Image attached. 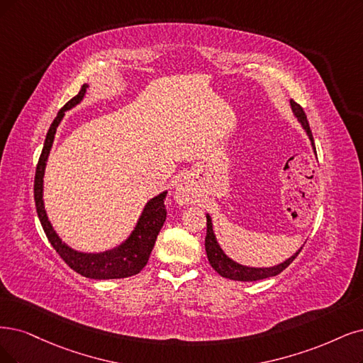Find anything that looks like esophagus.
Listing matches in <instances>:
<instances>
[{
	"label": "esophagus",
	"mask_w": 363,
	"mask_h": 363,
	"mask_svg": "<svg viewBox=\"0 0 363 363\" xmlns=\"http://www.w3.org/2000/svg\"><path fill=\"white\" fill-rule=\"evenodd\" d=\"M177 200H178L181 205H185V203L190 202V200H191V193H190L189 185H185V184L179 185V189L177 191Z\"/></svg>",
	"instance_id": "34e87169"
}]
</instances>
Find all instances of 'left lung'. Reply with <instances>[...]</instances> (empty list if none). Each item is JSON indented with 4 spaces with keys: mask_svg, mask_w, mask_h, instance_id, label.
Instances as JSON below:
<instances>
[{
    "mask_svg": "<svg viewBox=\"0 0 363 363\" xmlns=\"http://www.w3.org/2000/svg\"><path fill=\"white\" fill-rule=\"evenodd\" d=\"M290 106H291V111L293 113L296 115L298 121L302 124L303 130L306 131L308 138L311 140V145L315 150V145H314V139H313V133L310 128V124H308V119L306 115L303 112L302 107L296 103L290 100ZM205 248H206V254H208V260L211 263V266L216 269L221 277L224 278H229V279H235V281H259V279H264V278H269V277H275L278 274L283 272L286 267L298 257V254L301 252V250H298L296 252L293 254L290 259H287L286 262L279 263L277 266L272 267H248V266H242L236 262H233L232 259H229L224 254V251L220 248L218 242H217V238L213 235L212 230V221L211 217L206 216V238H205Z\"/></svg>",
    "mask_w": 363,
    "mask_h": 363,
    "instance_id": "left-lung-1",
    "label": "left lung"
}]
</instances>
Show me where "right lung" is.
Segmentation results:
<instances>
[{"label":"right lung","instance_id":"add662e5","mask_svg":"<svg viewBox=\"0 0 363 363\" xmlns=\"http://www.w3.org/2000/svg\"><path fill=\"white\" fill-rule=\"evenodd\" d=\"M86 88L88 85H82L77 96L64 104L62 109L58 112L57 118L53 119V123L50 124V128L46 134L43 151L38 158L37 169H35V179H34L35 209L50 245L55 248V251L60 254V257L69 264L73 271L92 279L127 278V277L139 274L143 269V266L147 263V260H150L157 236L167 217V211L164 206L167 191L155 196L146 203L136 227H134V230L131 232V235L128 236L125 242H123L113 250L97 252V254L79 252L70 248L69 245H65L57 235V232L53 230L52 224L49 223L45 205H43V174H45V167L50 152V147L53 143V138H55V133H57V127L61 123L64 112L72 109L73 106L82 101Z\"/></svg>","mask_w":363,"mask_h":363}]
</instances>
